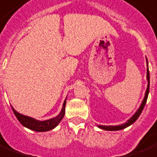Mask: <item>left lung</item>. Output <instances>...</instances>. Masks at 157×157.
Wrapping results in <instances>:
<instances>
[{"label": "left lung", "mask_w": 157, "mask_h": 157, "mask_svg": "<svg viewBox=\"0 0 157 157\" xmlns=\"http://www.w3.org/2000/svg\"><path fill=\"white\" fill-rule=\"evenodd\" d=\"M147 90H146L145 96H144V99L142 100V104L140 105L139 109L136 111V113L132 116L131 118H129L128 120L127 121V123L125 124H123L121 125H116V126H105V125H99V128L101 129H104V130H107V131H118V130H122V129L125 128L127 127L130 126L132 124H133L136 120H137L138 117L140 116V114L142 113V111L143 109V108L145 106L146 103H147V100L148 94H149V87H150V73H149V69H148V62L147 59Z\"/></svg>", "instance_id": "8db88e82"}]
</instances>
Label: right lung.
Here are the masks:
<instances>
[{
	"label": "right lung",
	"instance_id": "right-lung-1",
	"mask_svg": "<svg viewBox=\"0 0 157 157\" xmlns=\"http://www.w3.org/2000/svg\"><path fill=\"white\" fill-rule=\"evenodd\" d=\"M66 101H67V99L63 103V109H62V110H61L58 115L56 116L55 118H50L48 120H44V121H39V120H37L35 118H31V117H29V116L23 115L21 113H18L16 110H15V109L12 106L11 108L13 109V112L15 113V117L17 118V119L20 121V123L22 124L23 126H25L29 129H31L33 131L46 132L52 130L54 128H56L61 122V120L63 118L64 114H65Z\"/></svg>",
	"mask_w": 157,
	"mask_h": 157
}]
</instances>
